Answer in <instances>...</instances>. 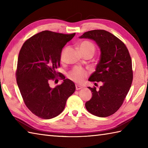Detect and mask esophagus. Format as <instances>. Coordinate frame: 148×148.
<instances>
[{
	"mask_svg": "<svg viewBox=\"0 0 148 148\" xmlns=\"http://www.w3.org/2000/svg\"><path fill=\"white\" fill-rule=\"evenodd\" d=\"M82 86H80V85H77V84H76V90H81V89H82Z\"/></svg>",
	"mask_w": 148,
	"mask_h": 148,
	"instance_id": "esophagus-1",
	"label": "esophagus"
}]
</instances>
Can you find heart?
<instances>
[{
	"mask_svg": "<svg viewBox=\"0 0 148 148\" xmlns=\"http://www.w3.org/2000/svg\"><path fill=\"white\" fill-rule=\"evenodd\" d=\"M79 49L82 53H91L93 55L94 52L95 51V46L94 45V44L90 41V40H83V41L79 44ZM65 50L66 48L63 50L61 53V61L64 60V56L65 54ZM87 74L88 72H86V71L84 70V69L76 67L72 69L71 71L68 72L67 76L69 79L74 81V82L81 83L83 81L84 77L87 76Z\"/></svg>",
	"mask_w": 148,
	"mask_h": 148,
	"instance_id": "obj_1",
	"label": "heart"
}]
</instances>
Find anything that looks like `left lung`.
<instances>
[{
	"instance_id": "8db88e82",
	"label": "left lung",
	"mask_w": 148,
	"mask_h": 148,
	"mask_svg": "<svg viewBox=\"0 0 148 148\" xmlns=\"http://www.w3.org/2000/svg\"><path fill=\"white\" fill-rule=\"evenodd\" d=\"M80 38L95 40L100 48L101 55L96 71L90 81H102L99 88L88 87L92 97L85 103L87 111L99 117L114 114L121 106L133 81L132 59L129 51L120 39L104 30L84 32Z\"/></svg>"
}]
</instances>
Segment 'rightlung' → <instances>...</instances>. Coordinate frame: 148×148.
<instances>
[{"instance_id":"add662e5","label":"right lung","mask_w":148,"mask_h":148,"mask_svg":"<svg viewBox=\"0 0 148 148\" xmlns=\"http://www.w3.org/2000/svg\"><path fill=\"white\" fill-rule=\"evenodd\" d=\"M75 34L42 31L28 39L19 53L16 71L19 90L28 109L40 118L59 115L76 90L71 80L56 71L60 67L62 48ZM58 76L64 82L51 89L49 81Z\"/></svg>"}]
</instances>
